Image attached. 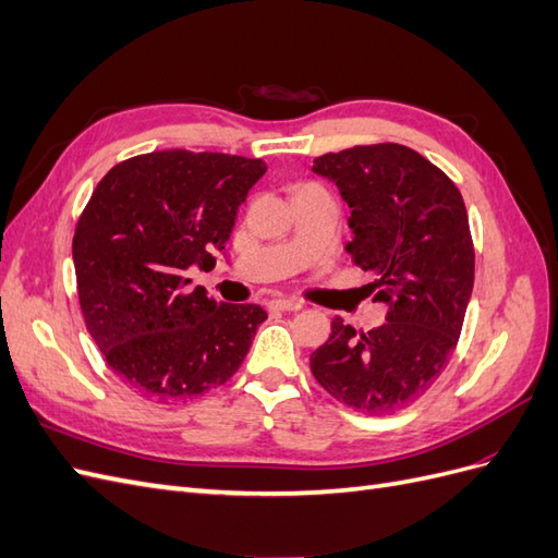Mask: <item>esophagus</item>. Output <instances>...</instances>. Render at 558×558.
<instances>
[{
    "label": "esophagus",
    "instance_id": "obj_1",
    "mask_svg": "<svg viewBox=\"0 0 558 558\" xmlns=\"http://www.w3.org/2000/svg\"><path fill=\"white\" fill-rule=\"evenodd\" d=\"M267 310L269 312H298L302 310V302L300 300H269L267 302Z\"/></svg>",
    "mask_w": 558,
    "mask_h": 558
}]
</instances>
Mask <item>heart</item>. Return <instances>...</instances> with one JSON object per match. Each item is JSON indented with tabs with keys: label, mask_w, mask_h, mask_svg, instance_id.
<instances>
[{
	"label": "heart",
	"mask_w": 558,
	"mask_h": 558,
	"mask_svg": "<svg viewBox=\"0 0 558 558\" xmlns=\"http://www.w3.org/2000/svg\"><path fill=\"white\" fill-rule=\"evenodd\" d=\"M310 189H318V185H314V183H302V185H298V189H295V195L302 193V191H310Z\"/></svg>",
	"instance_id": "b5f03b06"
}]
</instances>
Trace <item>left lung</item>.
I'll list each match as a JSON object with an SVG mask.
<instances>
[{
  "label": "left lung",
  "instance_id": "obj_1",
  "mask_svg": "<svg viewBox=\"0 0 558 558\" xmlns=\"http://www.w3.org/2000/svg\"><path fill=\"white\" fill-rule=\"evenodd\" d=\"M351 209V260L386 305L379 328L340 316L310 359L312 375L353 410L391 414L424 396L459 342L475 281L468 211L453 181L400 144L353 146L314 160Z\"/></svg>",
  "mask_w": 558,
  "mask_h": 558
}]
</instances>
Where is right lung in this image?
Segmentation results:
<instances>
[{"label": "right lung", "instance_id": "right-lung-1", "mask_svg": "<svg viewBox=\"0 0 558 558\" xmlns=\"http://www.w3.org/2000/svg\"><path fill=\"white\" fill-rule=\"evenodd\" d=\"M263 160L154 150L97 183L74 232L78 302L107 365L148 398H195L238 373L258 305H226L185 269H209Z\"/></svg>", "mask_w": 558, "mask_h": 558}]
</instances>
